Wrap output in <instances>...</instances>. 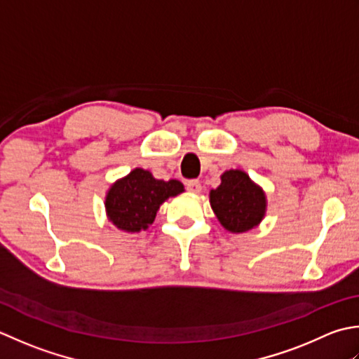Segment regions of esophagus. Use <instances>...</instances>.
Instances as JSON below:
<instances>
[{
    "label": "esophagus",
    "instance_id": "1",
    "mask_svg": "<svg viewBox=\"0 0 359 359\" xmlns=\"http://www.w3.org/2000/svg\"><path fill=\"white\" fill-rule=\"evenodd\" d=\"M186 187H187V190H189L190 194H200L201 192V184H200V181H196V180L187 181L186 182Z\"/></svg>",
    "mask_w": 359,
    "mask_h": 359
}]
</instances>
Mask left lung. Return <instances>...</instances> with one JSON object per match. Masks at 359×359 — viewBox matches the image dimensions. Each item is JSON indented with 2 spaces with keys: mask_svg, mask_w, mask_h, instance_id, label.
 <instances>
[{
  "mask_svg": "<svg viewBox=\"0 0 359 359\" xmlns=\"http://www.w3.org/2000/svg\"><path fill=\"white\" fill-rule=\"evenodd\" d=\"M222 182L209 192V203L218 222L231 233L248 232L266 215V194L240 169L226 170Z\"/></svg>",
  "mask_w": 359,
  "mask_h": 359,
  "instance_id": "1",
  "label": "left lung"
}]
</instances>
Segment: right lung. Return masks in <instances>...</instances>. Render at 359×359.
Returning a JSON list of instances; mask_svg holds the SVG:
<instances>
[{
  "mask_svg": "<svg viewBox=\"0 0 359 359\" xmlns=\"http://www.w3.org/2000/svg\"><path fill=\"white\" fill-rule=\"evenodd\" d=\"M184 192L178 180H156L150 170L136 169L116 180L105 195L108 222L127 233L149 229L161 204Z\"/></svg>",
  "mask_w": 359,
  "mask_h": 359,
  "instance_id": "obj_1",
  "label": "right lung"
}]
</instances>
